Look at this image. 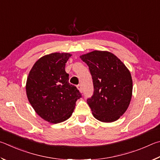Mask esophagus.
I'll return each mask as SVG.
<instances>
[{
  "label": "esophagus",
  "mask_w": 160,
  "mask_h": 160,
  "mask_svg": "<svg viewBox=\"0 0 160 160\" xmlns=\"http://www.w3.org/2000/svg\"><path fill=\"white\" fill-rule=\"evenodd\" d=\"M77 88L78 89V90H79V91H80V92H82V85H81V84H78V85L77 86Z\"/></svg>",
  "instance_id": "esophagus-1"
}]
</instances>
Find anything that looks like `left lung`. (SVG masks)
Masks as SVG:
<instances>
[{"label":"left lung","mask_w":160,"mask_h":160,"mask_svg":"<svg viewBox=\"0 0 160 160\" xmlns=\"http://www.w3.org/2000/svg\"><path fill=\"white\" fill-rule=\"evenodd\" d=\"M88 66L93 95L87 99L93 117L102 122H113L127 111L132 96L133 82L125 64L112 53L94 50L80 56Z\"/></svg>","instance_id":"obj_1"}]
</instances>
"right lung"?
<instances>
[{
  "label": "right lung",
  "mask_w": 160,
  "mask_h": 160,
  "mask_svg": "<svg viewBox=\"0 0 160 160\" xmlns=\"http://www.w3.org/2000/svg\"><path fill=\"white\" fill-rule=\"evenodd\" d=\"M70 53L54 52L36 62L26 83L28 100L42 119L52 124L69 119L76 102L82 97L77 87L69 83L65 64Z\"/></svg>",
  "instance_id": "add662e5"
}]
</instances>
